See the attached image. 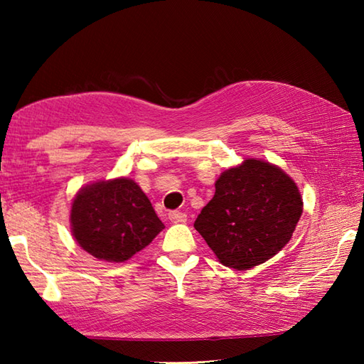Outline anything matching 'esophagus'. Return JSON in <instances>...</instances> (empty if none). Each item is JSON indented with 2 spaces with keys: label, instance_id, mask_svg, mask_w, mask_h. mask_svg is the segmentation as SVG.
<instances>
[{
  "label": "esophagus",
  "instance_id": "1",
  "mask_svg": "<svg viewBox=\"0 0 364 364\" xmlns=\"http://www.w3.org/2000/svg\"><path fill=\"white\" fill-rule=\"evenodd\" d=\"M168 220L173 223H184L188 220V215L180 211H170L168 213Z\"/></svg>",
  "mask_w": 364,
  "mask_h": 364
}]
</instances>
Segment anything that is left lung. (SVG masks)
<instances>
[{
  "mask_svg": "<svg viewBox=\"0 0 364 364\" xmlns=\"http://www.w3.org/2000/svg\"><path fill=\"white\" fill-rule=\"evenodd\" d=\"M301 213L300 191L283 168L245 158L220 173L194 227L223 266L247 270L291 241Z\"/></svg>",
  "mask_w": 364,
  "mask_h": 364,
  "instance_id": "8db88e82",
  "label": "left lung"
}]
</instances>
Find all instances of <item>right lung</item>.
<instances>
[{
  "label": "right lung",
  "instance_id": "right-lung-1",
  "mask_svg": "<svg viewBox=\"0 0 364 364\" xmlns=\"http://www.w3.org/2000/svg\"><path fill=\"white\" fill-rule=\"evenodd\" d=\"M75 241L97 259L123 262L145 249L164 223L131 178L98 180L78 191L72 202Z\"/></svg>",
  "mask_w": 364,
  "mask_h": 364
}]
</instances>
